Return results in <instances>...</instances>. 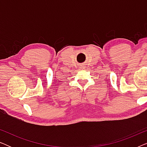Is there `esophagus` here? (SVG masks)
Segmentation results:
<instances>
[{
    "label": "esophagus",
    "mask_w": 147,
    "mask_h": 147,
    "mask_svg": "<svg viewBox=\"0 0 147 147\" xmlns=\"http://www.w3.org/2000/svg\"><path fill=\"white\" fill-rule=\"evenodd\" d=\"M80 68L81 69H84L86 68V66H85V65H80Z\"/></svg>",
    "instance_id": "1"
}]
</instances>
